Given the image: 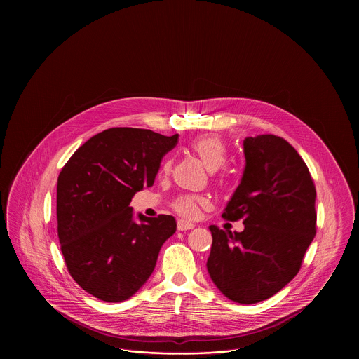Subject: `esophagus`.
<instances>
[{
    "label": "esophagus",
    "mask_w": 359,
    "mask_h": 359,
    "mask_svg": "<svg viewBox=\"0 0 359 359\" xmlns=\"http://www.w3.org/2000/svg\"><path fill=\"white\" fill-rule=\"evenodd\" d=\"M177 228H178V231H189V229H194V228H195V225H194V224H191V222H188V221L178 219V222H177Z\"/></svg>",
    "instance_id": "1"
}]
</instances>
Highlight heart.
Segmentation results:
<instances>
[{
    "mask_svg": "<svg viewBox=\"0 0 359 359\" xmlns=\"http://www.w3.org/2000/svg\"><path fill=\"white\" fill-rule=\"evenodd\" d=\"M191 151L196 154L205 164L208 171H217L221 168L228 158V151L225 142L217 135H203L191 142ZM171 168V160L165 158L163 163V171L168 172ZM205 205V198L184 195L174 202V208L187 218L198 215L199 208Z\"/></svg>",
    "mask_w": 359,
    "mask_h": 359,
    "instance_id": "b5f03b06",
    "label": "heart"
}]
</instances>
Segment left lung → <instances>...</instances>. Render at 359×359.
<instances>
[{
	"label": "left lung",
	"mask_w": 359,
	"mask_h": 359,
	"mask_svg": "<svg viewBox=\"0 0 359 359\" xmlns=\"http://www.w3.org/2000/svg\"><path fill=\"white\" fill-rule=\"evenodd\" d=\"M243 152L245 171L222 217L242 218L245 229L232 233L210 225L205 265L225 297L256 304L297 275L316 232V191L307 164L283 138L248 137Z\"/></svg>",
	"instance_id": "8db88e82"
}]
</instances>
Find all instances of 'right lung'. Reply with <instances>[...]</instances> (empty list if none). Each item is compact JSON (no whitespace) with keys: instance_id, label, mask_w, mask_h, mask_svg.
<instances>
[{"instance_id":"1","label":"right lung","mask_w":359,"mask_h":359,"mask_svg":"<svg viewBox=\"0 0 359 359\" xmlns=\"http://www.w3.org/2000/svg\"><path fill=\"white\" fill-rule=\"evenodd\" d=\"M178 141L116 127L90 138L62 168L56 187L60 250L72 278L106 303L133 297L149 279L172 215L134 217L133 196L152 187L163 156Z\"/></svg>"}]
</instances>
